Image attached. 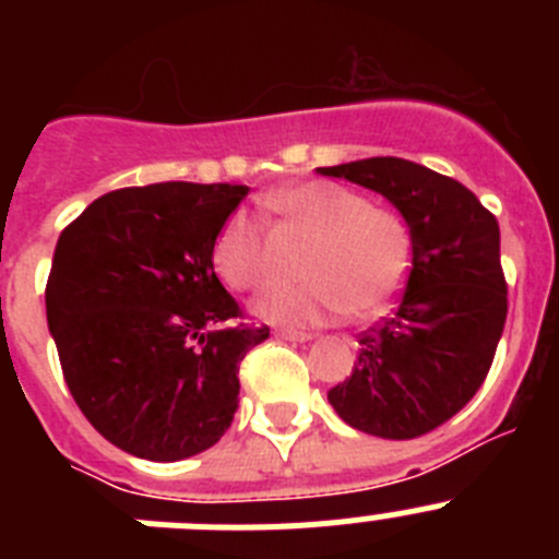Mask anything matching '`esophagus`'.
Returning <instances> with one entry per match:
<instances>
[{"label":"esophagus","instance_id":"obj_1","mask_svg":"<svg viewBox=\"0 0 559 559\" xmlns=\"http://www.w3.org/2000/svg\"><path fill=\"white\" fill-rule=\"evenodd\" d=\"M274 335H280V338H285V341H310L313 338V333H308V330H294V328H276Z\"/></svg>","mask_w":559,"mask_h":559}]
</instances>
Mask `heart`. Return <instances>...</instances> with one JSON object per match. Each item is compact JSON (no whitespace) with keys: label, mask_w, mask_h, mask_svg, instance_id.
<instances>
[{"label":"heart","mask_w":559,"mask_h":559,"mask_svg":"<svg viewBox=\"0 0 559 559\" xmlns=\"http://www.w3.org/2000/svg\"><path fill=\"white\" fill-rule=\"evenodd\" d=\"M269 215L310 237L294 288H271L254 313L274 324H319L330 313L372 316L397 294L412 265V229L392 206H380L335 181H302L263 195ZM212 269L231 290H254L265 274L263 226L231 212L212 243Z\"/></svg>","instance_id":"b5f03b06"}]
</instances>
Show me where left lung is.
<instances>
[{
	"mask_svg": "<svg viewBox=\"0 0 559 559\" xmlns=\"http://www.w3.org/2000/svg\"><path fill=\"white\" fill-rule=\"evenodd\" d=\"M319 173L380 192L412 229L406 294L358 335V364L328 400L364 433L423 437L471 403L496 358L507 322L498 221L456 179L397 156Z\"/></svg>",
	"mask_w": 559,
	"mask_h": 559,
	"instance_id": "8db88e82",
	"label": "left lung"
}]
</instances>
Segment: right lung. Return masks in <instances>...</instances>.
<instances>
[{
	"mask_svg": "<svg viewBox=\"0 0 559 559\" xmlns=\"http://www.w3.org/2000/svg\"><path fill=\"white\" fill-rule=\"evenodd\" d=\"M243 185L162 181L100 195L61 231L47 322L83 417L151 462H179L231 426L240 360L269 328L212 269V243Z\"/></svg>",
	"mask_w": 559,
	"mask_h": 559,
	"instance_id": "1",
	"label": "right lung"
}]
</instances>
